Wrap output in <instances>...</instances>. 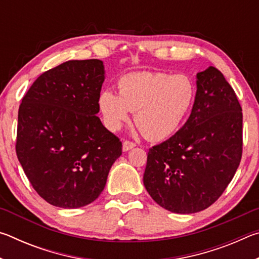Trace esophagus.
<instances>
[{
    "label": "esophagus",
    "mask_w": 259,
    "mask_h": 259,
    "mask_svg": "<svg viewBox=\"0 0 259 259\" xmlns=\"http://www.w3.org/2000/svg\"><path fill=\"white\" fill-rule=\"evenodd\" d=\"M136 146V144L133 142H128V140H124L123 144H122V151L123 152H128L131 148H134Z\"/></svg>",
    "instance_id": "esophagus-1"
}]
</instances>
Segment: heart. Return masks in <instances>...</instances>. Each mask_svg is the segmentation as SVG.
Masks as SVG:
<instances>
[{
  "label": "heart",
  "mask_w": 259,
  "mask_h": 259,
  "mask_svg": "<svg viewBox=\"0 0 259 259\" xmlns=\"http://www.w3.org/2000/svg\"><path fill=\"white\" fill-rule=\"evenodd\" d=\"M195 85L184 74L136 72L122 76L119 94L105 89L98 104L105 125L119 130L135 112L136 125L150 140H164L181 128L195 99Z\"/></svg>",
  "instance_id": "1"
}]
</instances>
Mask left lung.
<instances>
[{"mask_svg": "<svg viewBox=\"0 0 259 259\" xmlns=\"http://www.w3.org/2000/svg\"><path fill=\"white\" fill-rule=\"evenodd\" d=\"M242 155V108L216 67L196 74L191 115L172 137L150 148L144 185L175 213L210 207L234 177Z\"/></svg>", "mask_w": 259, "mask_h": 259, "instance_id": "1", "label": "left lung"}]
</instances>
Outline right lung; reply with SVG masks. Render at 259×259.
Segmentation results:
<instances>
[{
    "instance_id": "1",
    "label": "right lung",
    "mask_w": 259,
    "mask_h": 259,
    "mask_svg": "<svg viewBox=\"0 0 259 259\" xmlns=\"http://www.w3.org/2000/svg\"><path fill=\"white\" fill-rule=\"evenodd\" d=\"M105 81L99 59L68 60L38 76L21 100L16 152L29 183L55 207L98 198L122 144L97 114Z\"/></svg>"
}]
</instances>
